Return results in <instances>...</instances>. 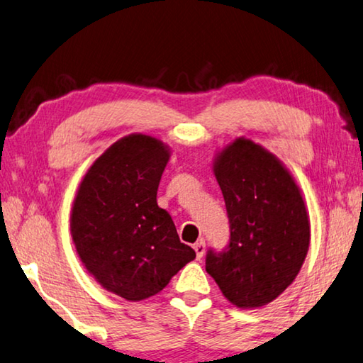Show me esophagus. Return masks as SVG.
I'll return each instance as SVG.
<instances>
[{
    "label": "esophagus",
    "mask_w": 363,
    "mask_h": 363,
    "mask_svg": "<svg viewBox=\"0 0 363 363\" xmlns=\"http://www.w3.org/2000/svg\"><path fill=\"white\" fill-rule=\"evenodd\" d=\"M193 248H194V252H196V258H198V259L203 258L204 250H206V245H204L203 240H199V242L194 243V245H193Z\"/></svg>",
    "instance_id": "34e87169"
}]
</instances>
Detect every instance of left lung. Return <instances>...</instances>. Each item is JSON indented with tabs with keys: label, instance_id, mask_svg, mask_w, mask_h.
I'll return each instance as SVG.
<instances>
[{
	"label": "left lung",
	"instance_id": "left-lung-1",
	"mask_svg": "<svg viewBox=\"0 0 363 363\" xmlns=\"http://www.w3.org/2000/svg\"><path fill=\"white\" fill-rule=\"evenodd\" d=\"M214 175L224 194L230 242L209 250L206 271L228 302L258 308L297 277L310 245V220L294 177L274 154L238 138L217 154Z\"/></svg>",
	"mask_w": 363,
	"mask_h": 363
}]
</instances>
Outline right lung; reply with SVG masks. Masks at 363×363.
<instances>
[{"label":"right lung","instance_id":"obj_1","mask_svg":"<svg viewBox=\"0 0 363 363\" xmlns=\"http://www.w3.org/2000/svg\"><path fill=\"white\" fill-rule=\"evenodd\" d=\"M169 159L159 139L121 138L91 165L72 204L71 237L82 264L104 289L131 302L159 294L196 258L157 206Z\"/></svg>","mask_w":363,"mask_h":363}]
</instances>
